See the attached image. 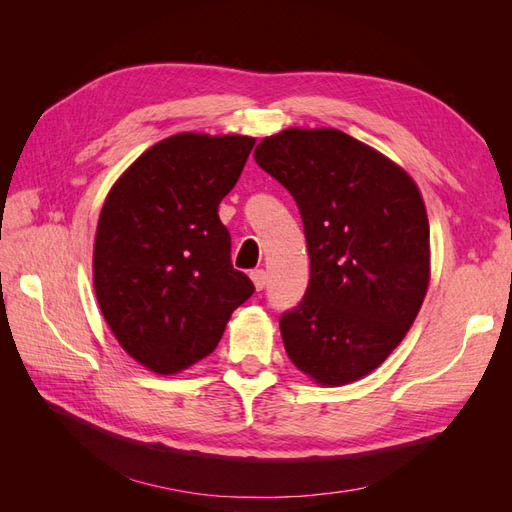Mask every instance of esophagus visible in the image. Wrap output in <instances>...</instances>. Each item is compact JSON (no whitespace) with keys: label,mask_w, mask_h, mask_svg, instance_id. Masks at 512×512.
Returning <instances> with one entry per match:
<instances>
[{"label":"esophagus","mask_w":512,"mask_h":512,"mask_svg":"<svg viewBox=\"0 0 512 512\" xmlns=\"http://www.w3.org/2000/svg\"><path fill=\"white\" fill-rule=\"evenodd\" d=\"M250 277H252V282H254L256 290H262V288L267 286V271L256 269V271H252V273H250Z\"/></svg>","instance_id":"34e87169"}]
</instances>
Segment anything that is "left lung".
Masks as SVG:
<instances>
[{
    "label": "left lung",
    "mask_w": 512,
    "mask_h": 512,
    "mask_svg": "<svg viewBox=\"0 0 512 512\" xmlns=\"http://www.w3.org/2000/svg\"><path fill=\"white\" fill-rule=\"evenodd\" d=\"M256 164L299 207L309 286L280 316L288 359L318 384L374 371L423 305L429 222L416 183L382 153L333 130L267 136Z\"/></svg>",
    "instance_id": "8db88e82"
}]
</instances>
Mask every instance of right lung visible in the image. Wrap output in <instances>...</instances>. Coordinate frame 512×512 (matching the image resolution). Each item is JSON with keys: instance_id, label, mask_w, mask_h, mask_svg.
Instances as JSON below:
<instances>
[{"instance_id": "right-lung-1", "label": "right lung", "mask_w": 512, "mask_h": 512, "mask_svg": "<svg viewBox=\"0 0 512 512\" xmlns=\"http://www.w3.org/2000/svg\"><path fill=\"white\" fill-rule=\"evenodd\" d=\"M250 136L177 134L147 149L100 213L94 286L126 350L156 374L209 356L254 284L230 262L218 207L235 188Z\"/></svg>"}]
</instances>
